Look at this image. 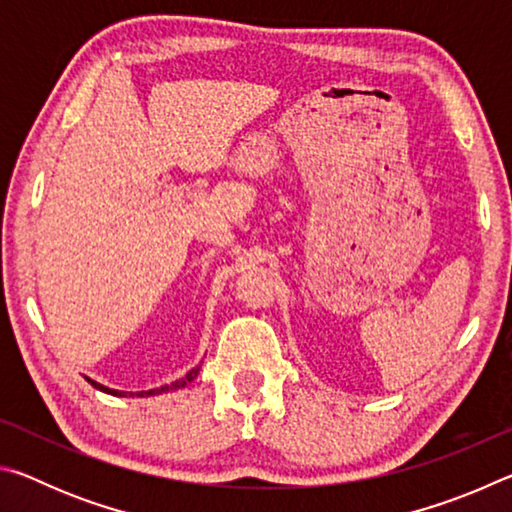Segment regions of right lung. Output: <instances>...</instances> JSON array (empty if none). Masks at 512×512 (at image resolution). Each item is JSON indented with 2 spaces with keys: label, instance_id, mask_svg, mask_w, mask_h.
<instances>
[{
  "label": "right lung",
  "instance_id": "right-lung-1",
  "mask_svg": "<svg viewBox=\"0 0 512 512\" xmlns=\"http://www.w3.org/2000/svg\"><path fill=\"white\" fill-rule=\"evenodd\" d=\"M198 372H201V366H196V368H192L187 372L185 377H180V379H176V381H171V384H164V386H160V388H151V391H140V393H126V391H115V388H108V386H103V384H99V381H94V379H90V377H85L90 381V384L97 388V391H103V393H108V395H115V397H151V395H162V393H169V391H178V388H185L187 384H192V381L198 377Z\"/></svg>",
  "mask_w": 512,
  "mask_h": 512
}]
</instances>
